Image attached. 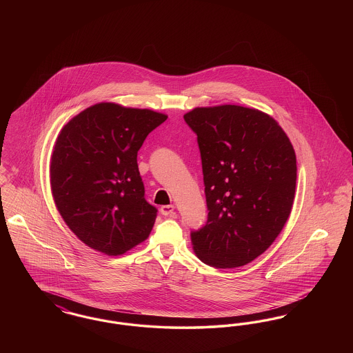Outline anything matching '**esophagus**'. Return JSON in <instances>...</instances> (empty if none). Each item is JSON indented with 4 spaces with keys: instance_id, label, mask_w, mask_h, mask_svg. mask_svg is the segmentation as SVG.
<instances>
[{
    "instance_id": "34e87169",
    "label": "esophagus",
    "mask_w": 353,
    "mask_h": 353,
    "mask_svg": "<svg viewBox=\"0 0 353 353\" xmlns=\"http://www.w3.org/2000/svg\"><path fill=\"white\" fill-rule=\"evenodd\" d=\"M160 212H161L163 216H170L174 212V206L173 205H164V206L160 208Z\"/></svg>"
}]
</instances>
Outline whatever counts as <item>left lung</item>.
Masks as SVG:
<instances>
[{"label": "left lung", "instance_id": "obj_1", "mask_svg": "<svg viewBox=\"0 0 353 353\" xmlns=\"http://www.w3.org/2000/svg\"><path fill=\"white\" fill-rule=\"evenodd\" d=\"M197 134L208 205L192 232L203 263L233 269L266 252L290 217L296 156L276 120L242 105L197 107L184 115Z\"/></svg>", "mask_w": 353, "mask_h": 353}]
</instances>
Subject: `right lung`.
I'll return each mask as SVG.
<instances>
[{"mask_svg":"<svg viewBox=\"0 0 353 353\" xmlns=\"http://www.w3.org/2000/svg\"><path fill=\"white\" fill-rule=\"evenodd\" d=\"M167 118L98 103L58 134L50 163L52 199L70 230L88 248L121 255L148 238L157 209L144 199L137 151Z\"/></svg>","mask_w":353,"mask_h":353,"instance_id":"right-lung-1","label":"right lung"}]
</instances>
